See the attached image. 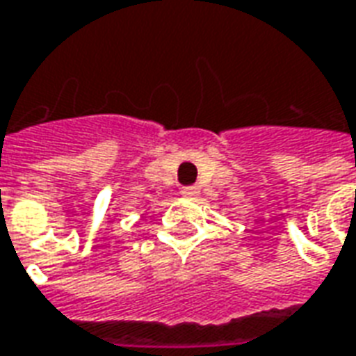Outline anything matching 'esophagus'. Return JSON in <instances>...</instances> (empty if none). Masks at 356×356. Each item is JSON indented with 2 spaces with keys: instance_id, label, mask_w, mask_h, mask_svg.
<instances>
[{
  "instance_id": "esophagus-1",
  "label": "esophagus",
  "mask_w": 356,
  "mask_h": 356,
  "mask_svg": "<svg viewBox=\"0 0 356 356\" xmlns=\"http://www.w3.org/2000/svg\"><path fill=\"white\" fill-rule=\"evenodd\" d=\"M181 195L183 196H188V198H193V196H196L198 195V186H183V188H181Z\"/></svg>"
}]
</instances>
